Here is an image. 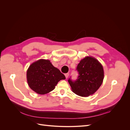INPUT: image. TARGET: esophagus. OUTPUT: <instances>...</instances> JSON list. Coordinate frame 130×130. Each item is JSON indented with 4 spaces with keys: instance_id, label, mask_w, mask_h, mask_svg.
<instances>
[{
    "instance_id": "esophagus-1",
    "label": "esophagus",
    "mask_w": 130,
    "mask_h": 130,
    "mask_svg": "<svg viewBox=\"0 0 130 130\" xmlns=\"http://www.w3.org/2000/svg\"><path fill=\"white\" fill-rule=\"evenodd\" d=\"M64 75H65V76H66V78H68V76H69V73H66V74H65Z\"/></svg>"
}]
</instances>
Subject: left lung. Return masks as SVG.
<instances>
[{
    "instance_id": "1",
    "label": "left lung",
    "mask_w": 130,
    "mask_h": 130,
    "mask_svg": "<svg viewBox=\"0 0 130 130\" xmlns=\"http://www.w3.org/2000/svg\"><path fill=\"white\" fill-rule=\"evenodd\" d=\"M76 70L78 73L77 79L73 81L70 77L68 79L72 91L83 97L92 95L103 82L104 72L103 66L96 58L87 56L80 61Z\"/></svg>"
}]
</instances>
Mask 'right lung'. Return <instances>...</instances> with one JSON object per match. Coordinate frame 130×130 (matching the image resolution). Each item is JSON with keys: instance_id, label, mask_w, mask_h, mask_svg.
<instances>
[{"instance_id": "right-lung-1", "label": "right lung", "mask_w": 130, "mask_h": 130, "mask_svg": "<svg viewBox=\"0 0 130 130\" xmlns=\"http://www.w3.org/2000/svg\"><path fill=\"white\" fill-rule=\"evenodd\" d=\"M30 88L37 94H45L52 91L58 82L66 77L48 60L40 59L32 63L26 72Z\"/></svg>"}]
</instances>
